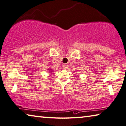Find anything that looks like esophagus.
I'll return each mask as SVG.
<instances>
[{"label": "esophagus", "instance_id": "esophagus-1", "mask_svg": "<svg viewBox=\"0 0 126 126\" xmlns=\"http://www.w3.org/2000/svg\"><path fill=\"white\" fill-rule=\"evenodd\" d=\"M67 67H68V65L67 64H64L63 65V67L64 68H67Z\"/></svg>", "mask_w": 126, "mask_h": 126}]
</instances>
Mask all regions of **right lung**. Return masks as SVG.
Instances as JSON below:
<instances>
[{"instance_id": "obj_1", "label": "right lung", "mask_w": 126, "mask_h": 126, "mask_svg": "<svg viewBox=\"0 0 126 126\" xmlns=\"http://www.w3.org/2000/svg\"><path fill=\"white\" fill-rule=\"evenodd\" d=\"M50 71H52V69H50Z\"/></svg>"}]
</instances>
